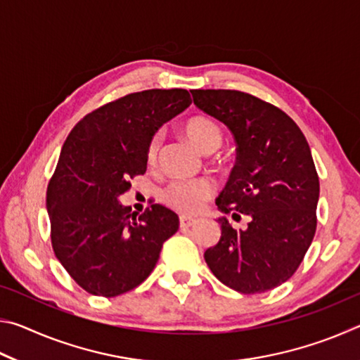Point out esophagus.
I'll return each instance as SVG.
<instances>
[{"label": "esophagus", "mask_w": 360, "mask_h": 360, "mask_svg": "<svg viewBox=\"0 0 360 360\" xmlns=\"http://www.w3.org/2000/svg\"><path fill=\"white\" fill-rule=\"evenodd\" d=\"M195 219H192V217H187V216H181L179 217V225H181V229H191V227H193L195 225Z\"/></svg>", "instance_id": "34e87169"}]
</instances>
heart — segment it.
<instances>
[{
  "label": "heart",
  "instance_id": "1",
  "mask_svg": "<svg viewBox=\"0 0 360 360\" xmlns=\"http://www.w3.org/2000/svg\"><path fill=\"white\" fill-rule=\"evenodd\" d=\"M184 131L203 154H212L221 149L224 143L222 127L208 115H193L187 119ZM160 144L162 131H155L150 136L148 149H146V158H148L149 165H155ZM212 193H214V186L208 179H178L173 181L163 191V202L184 214H197L212 197Z\"/></svg>",
  "mask_w": 360,
  "mask_h": 360
}]
</instances>
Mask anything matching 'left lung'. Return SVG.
I'll use <instances>...</instances> for the list:
<instances>
[{
	"label": "left lung",
	"instance_id": "left-lung-1",
	"mask_svg": "<svg viewBox=\"0 0 360 360\" xmlns=\"http://www.w3.org/2000/svg\"><path fill=\"white\" fill-rule=\"evenodd\" d=\"M193 105L233 133L236 163L217 208L248 214L246 230L219 219L222 235L205 260L219 281L262 294L294 275L318 225L319 176L307 138L283 109L240 90H191Z\"/></svg>",
	"mask_w": 360,
	"mask_h": 360
}]
</instances>
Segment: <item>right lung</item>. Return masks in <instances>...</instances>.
Listing matches in <instances>:
<instances>
[{"mask_svg":"<svg viewBox=\"0 0 360 360\" xmlns=\"http://www.w3.org/2000/svg\"><path fill=\"white\" fill-rule=\"evenodd\" d=\"M184 89H150L89 112L70 131L47 186L52 249L89 294L117 297L154 270L179 217L163 205L130 214L117 197L148 168L150 136L191 106Z\"/></svg>","mask_w":360,"mask_h":360,"instance_id":"right-lung-1","label":"right lung"}]
</instances>
